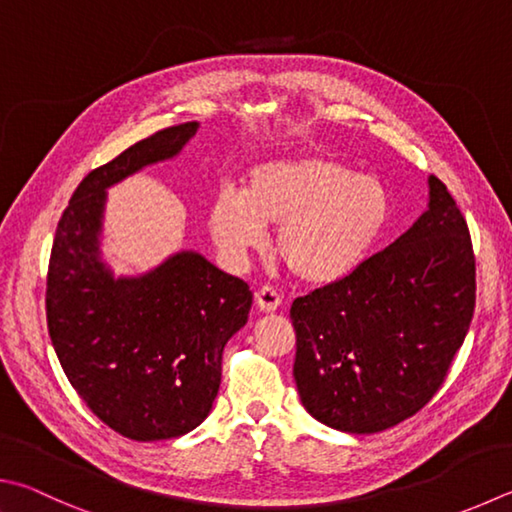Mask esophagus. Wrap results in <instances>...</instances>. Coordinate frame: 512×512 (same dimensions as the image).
Returning <instances> with one entry per match:
<instances>
[{
    "mask_svg": "<svg viewBox=\"0 0 512 512\" xmlns=\"http://www.w3.org/2000/svg\"><path fill=\"white\" fill-rule=\"evenodd\" d=\"M255 302H257V309L262 311V313H273V311L280 309L282 297L277 295V293L273 291V288L262 286V288H259V291L255 293Z\"/></svg>",
    "mask_w": 512,
    "mask_h": 512,
    "instance_id": "esophagus-1",
    "label": "esophagus"
}]
</instances>
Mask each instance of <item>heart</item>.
Masks as SVG:
<instances>
[{"instance_id":"obj_1","label":"heart","mask_w":512,"mask_h":512,"mask_svg":"<svg viewBox=\"0 0 512 512\" xmlns=\"http://www.w3.org/2000/svg\"><path fill=\"white\" fill-rule=\"evenodd\" d=\"M389 190L369 172L324 154L255 165L244 190L221 188L208 203V230L224 262L239 271L275 228V253L311 286L342 282L367 262L389 221Z\"/></svg>"}]
</instances>
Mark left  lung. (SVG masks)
<instances>
[{"label":"left lung","instance_id":"8db88e82","mask_svg":"<svg viewBox=\"0 0 512 512\" xmlns=\"http://www.w3.org/2000/svg\"><path fill=\"white\" fill-rule=\"evenodd\" d=\"M342 282L297 297L293 378L315 421L374 434L414 416L448 376L475 313V255L448 188Z\"/></svg>","mask_w":512,"mask_h":512}]
</instances>
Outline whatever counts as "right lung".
Wrapping results in <instances>:
<instances>
[{"label": "right lung", "mask_w": 512, "mask_h": 512, "mask_svg": "<svg viewBox=\"0 0 512 512\" xmlns=\"http://www.w3.org/2000/svg\"><path fill=\"white\" fill-rule=\"evenodd\" d=\"M199 123L167 127L89 172L55 230L46 324L69 383L102 423L163 441L206 421L226 342L248 322L253 293L194 250L143 275L114 277L100 255L107 190L170 161Z\"/></svg>", "instance_id": "obj_1"}]
</instances>
